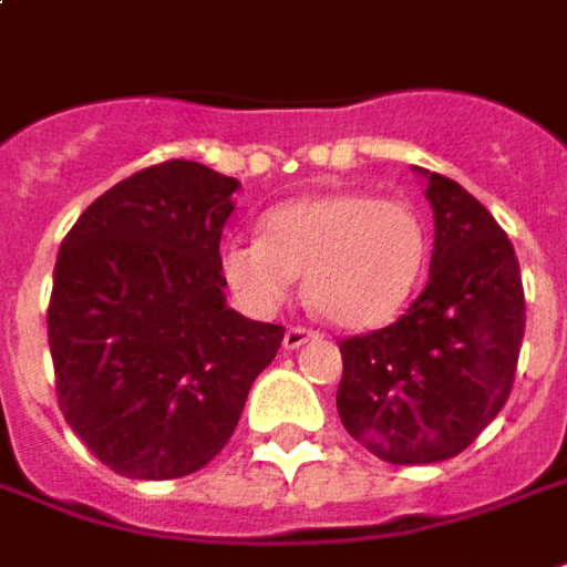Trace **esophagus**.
Masks as SVG:
<instances>
[{
    "label": "esophagus",
    "instance_id": "esophagus-1",
    "mask_svg": "<svg viewBox=\"0 0 567 567\" xmlns=\"http://www.w3.org/2000/svg\"><path fill=\"white\" fill-rule=\"evenodd\" d=\"M319 338V331H312V328H303V324H291L288 331H285V350H297V347H303L307 340Z\"/></svg>",
    "mask_w": 567,
    "mask_h": 567
}]
</instances>
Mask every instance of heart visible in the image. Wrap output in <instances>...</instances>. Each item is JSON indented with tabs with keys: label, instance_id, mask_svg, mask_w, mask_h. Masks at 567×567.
<instances>
[{
	"label": "heart",
	"instance_id": "heart-1",
	"mask_svg": "<svg viewBox=\"0 0 567 567\" xmlns=\"http://www.w3.org/2000/svg\"><path fill=\"white\" fill-rule=\"evenodd\" d=\"M430 255L421 215L395 199L322 193L264 217V239H236L220 255L229 288L257 312L282 307L307 276L312 310L340 328H378L405 307Z\"/></svg>",
	"mask_w": 567,
	"mask_h": 567
}]
</instances>
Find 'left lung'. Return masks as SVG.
Segmentation results:
<instances>
[{
    "mask_svg": "<svg viewBox=\"0 0 567 567\" xmlns=\"http://www.w3.org/2000/svg\"><path fill=\"white\" fill-rule=\"evenodd\" d=\"M426 177L430 282L393 324L340 340L338 414L395 466L461 454L506 405L525 334L516 251L488 208L445 174Z\"/></svg>",
    "mask_w": 567,
    "mask_h": 567,
    "instance_id": "8db88e82",
    "label": "left lung"
}]
</instances>
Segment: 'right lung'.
I'll return each instance as SVG.
<instances>
[{
    "label": "right lung",
    "instance_id": "obj_1",
    "mask_svg": "<svg viewBox=\"0 0 567 567\" xmlns=\"http://www.w3.org/2000/svg\"><path fill=\"white\" fill-rule=\"evenodd\" d=\"M236 177L172 159L118 181L66 233L49 347L63 417L128 478L215 461L285 328L229 310L220 233Z\"/></svg>",
    "mask_w": 567,
    "mask_h": 567
}]
</instances>
